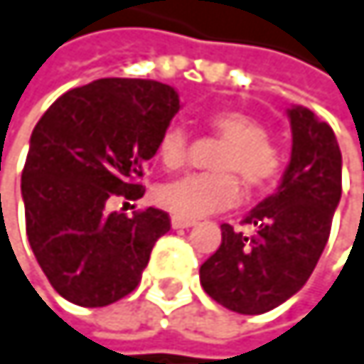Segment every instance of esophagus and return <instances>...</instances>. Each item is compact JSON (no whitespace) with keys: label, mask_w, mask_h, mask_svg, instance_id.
I'll return each mask as SVG.
<instances>
[{"label":"esophagus","mask_w":364,"mask_h":364,"mask_svg":"<svg viewBox=\"0 0 364 364\" xmlns=\"http://www.w3.org/2000/svg\"><path fill=\"white\" fill-rule=\"evenodd\" d=\"M172 228H190V226H194L196 222L194 220H188V218H181V215H172Z\"/></svg>","instance_id":"1"}]
</instances>
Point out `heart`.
Listing matches in <instances>:
<instances>
[{"instance_id": "b5f03b06", "label": "heart", "mask_w": 364, "mask_h": 364, "mask_svg": "<svg viewBox=\"0 0 364 364\" xmlns=\"http://www.w3.org/2000/svg\"><path fill=\"white\" fill-rule=\"evenodd\" d=\"M209 132L226 144L213 159L218 172L194 174L172 181L155 192V203L181 218H203L237 205L242 198L240 181L250 190H263L280 172V151L267 138L261 120L246 112L224 109L207 120ZM159 161L166 170H181L190 159V138L183 127L172 124L159 138Z\"/></svg>"}]
</instances>
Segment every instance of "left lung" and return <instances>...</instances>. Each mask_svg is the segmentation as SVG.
<instances>
[{"label":"left lung","instance_id":"1","mask_svg":"<svg viewBox=\"0 0 364 364\" xmlns=\"http://www.w3.org/2000/svg\"><path fill=\"white\" fill-rule=\"evenodd\" d=\"M291 161L276 194L244 220L252 237L222 224L220 248L200 265L203 289L228 311L261 315L298 294L313 274L341 200V151L332 127L291 107Z\"/></svg>","mask_w":364,"mask_h":364}]
</instances>
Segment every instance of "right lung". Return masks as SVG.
I'll use <instances>...</instances> for the list:
<instances>
[{
  "instance_id": "obj_1",
  "label": "right lung",
  "mask_w": 364,
  "mask_h": 364,
  "mask_svg": "<svg viewBox=\"0 0 364 364\" xmlns=\"http://www.w3.org/2000/svg\"><path fill=\"white\" fill-rule=\"evenodd\" d=\"M178 107L166 84L107 77L64 92L36 122L21 174L25 230L68 302L107 306L140 284L170 215L155 207L109 213V205L144 196V164Z\"/></svg>"
}]
</instances>
